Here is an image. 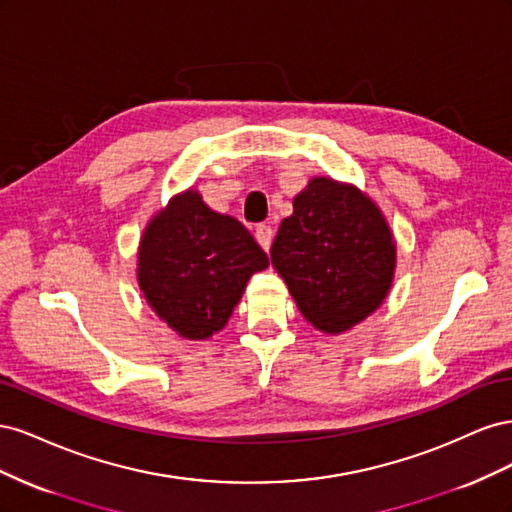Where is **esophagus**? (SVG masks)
Returning a JSON list of instances; mask_svg holds the SVG:
<instances>
[{
    "label": "esophagus",
    "mask_w": 512,
    "mask_h": 512,
    "mask_svg": "<svg viewBox=\"0 0 512 512\" xmlns=\"http://www.w3.org/2000/svg\"><path fill=\"white\" fill-rule=\"evenodd\" d=\"M254 237H256V241L260 243V247L262 250H269L271 247V241H273V228L269 226V224H258L256 226V232H254Z\"/></svg>",
    "instance_id": "1"
}]
</instances>
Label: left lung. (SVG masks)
<instances>
[{
  "instance_id": "left-lung-1",
  "label": "left lung",
  "mask_w": 512,
  "mask_h": 512,
  "mask_svg": "<svg viewBox=\"0 0 512 512\" xmlns=\"http://www.w3.org/2000/svg\"><path fill=\"white\" fill-rule=\"evenodd\" d=\"M395 239L378 205L359 188L314 177L292 200L271 245L275 271L307 322L337 335L386 299L395 275Z\"/></svg>"
}]
</instances>
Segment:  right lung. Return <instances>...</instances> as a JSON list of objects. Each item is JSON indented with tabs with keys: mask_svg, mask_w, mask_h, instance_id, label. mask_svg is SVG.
<instances>
[{
	"mask_svg": "<svg viewBox=\"0 0 512 512\" xmlns=\"http://www.w3.org/2000/svg\"><path fill=\"white\" fill-rule=\"evenodd\" d=\"M269 267L239 220L209 209L185 190L153 215L138 245V286L149 307L185 339L226 327L247 280Z\"/></svg>",
	"mask_w": 512,
	"mask_h": 512,
	"instance_id": "right-lung-1",
	"label": "right lung"
}]
</instances>
